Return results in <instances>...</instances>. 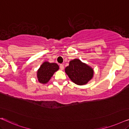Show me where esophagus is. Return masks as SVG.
<instances>
[{
	"label": "esophagus",
	"instance_id": "34e87169",
	"mask_svg": "<svg viewBox=\"0 0 129 129\" xmlns=\"http://www.w3.org/2000/svg\"><path fill=\"white\" fill-rule=\"evenodd\" d=\"M59 68H60L61 70H64V65H63V64H60V65H59Z\"/></svg>",
	"mask_w": 129,
	"mask_h": 129
}]
</instances>
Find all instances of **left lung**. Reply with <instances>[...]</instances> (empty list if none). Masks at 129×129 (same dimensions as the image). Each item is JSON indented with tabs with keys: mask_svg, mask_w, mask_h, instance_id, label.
<instances>
[{
	"mask_svg": "<svg viewBox=\"0 0 129 129\" xmlns=\"http://www.w3.org/2000/svg\"><path fill=\"white\" fill-rule=\"evenodd\" d=\"M65 72L72 82L79 85H85L92 79L93 70L78 59L71 61Z\"/></svg>",
	"mask_w": 129,
	"mask_h": 129,
	"instance_id": "1",
	"label": "left lung"
}]
</instances>
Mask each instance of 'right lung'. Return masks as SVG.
Returning <instances> with one entry per match:
<instances>
[{
    "instance_id": "right-lung-1",
    "label": "right lung",
    "mask_w": 129,
    "mask_h": 129,
    "mask_svg": "<svg viewBox=\"0 0 129 129\" xmlns=\"http://www.w3.org/2000/svg\"><path fill=\"white\" fill-rule=\"evenodd\" d=\"M58 69L59 66L56 63L44 62L37 71L38 80L40 83H46Z\"/></svg>"
}]
</instances>
